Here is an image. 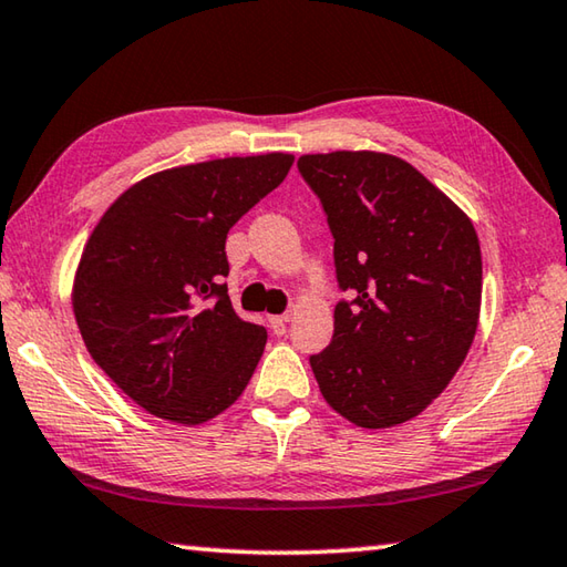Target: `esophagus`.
Here are the masks:
<instances>
[{
	"label": "esophagus",
	"instance_id": "esophagus-1",
	"mask_svg": "<svg viewBox=\"0 0 567 567\" xmlns=\"http://www.w3.org/2000/svg\"><path fill=\"white\" fill-rule=\"evenodd\" d=\"M287 322H290V318H287V315H277V318H270L272 334H277V338H282V334L287 332Z\"/></svg>",
	"mask_w": 567,
	"mask_h": 567
}]
</instances>
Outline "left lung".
<instances>
[{
  "instance_id": "1",
  "label": "left lung",
  "mask_w": 567,
  "mask_h": 567,
  "mask_svg": "<svg viewBox=\"0 0 567 567\" xmlns=\"http://www.w3.org/2000/svg\"><path fill=\"white\" fill-rule=\"evenodd\" d=\"M334 239L332 342L310 364L322 398L360 427L420 415L473 344L483 257L475 227L405 159L330 152L297 159Z\"/></svg>"
}]
</instances>
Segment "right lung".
<instances>
[{
  "mask_svg": "<svg viewBox=\"0 0 567 567\" xmlns=\"http://www.w3.org/2000/svg\"><path fill=\"white\" fill-rule=\"evenodd\" d=\"M292 159L270 152L157 172L114 199L84 245L72 292L82 340L152 415L199 425L252 378L267 330L233 310L225 239Z\"/></svg>",
  "mask_w": 567,
  "mask_h": 567,
  "instance_id": "add662e5",
  "label": "right lung"
}]
</instances>
